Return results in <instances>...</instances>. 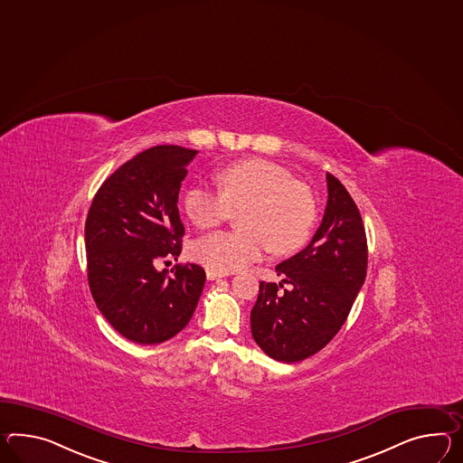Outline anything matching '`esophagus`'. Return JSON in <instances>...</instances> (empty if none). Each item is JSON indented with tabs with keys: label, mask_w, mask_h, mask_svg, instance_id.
Segmentation results:
<instances>
[{
	"label": "esophagus",
	"mask_w": 463,
	"mask_h": 463,
	"mask_svg": "<svg viewBox=\"0 0 463 463\" xmlns=\"http://www.w3.org/2000/svg\"><path fill=\"white\" fill-rule=\"evenodd\" d=\"M205 276H207L209 281H214V279H219V278H226L229 274L227 272L214 271V269H205Z\"/></svg>",
	"instance_id": "obj_1"
}]
</instances>
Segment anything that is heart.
I'll return each mask as SVG.
<instances>
[{"mask_svg": "<svg viewBox=\"0 0 463 463\" xmlns=\"http://www.w3.org/2000/svg\"><path fill=\"white\" fill-rule=\"evenodd\" d=\"M219 194L191 187L184 209L192 224L214 229L239 211L234 232H215L192 246V256L207 269L232 272L260 260L268 249L288 256L305 246L315 227L311 189L289 170L264 158H246L217 172Z\"/></svg>", "mask_w": 463, "mask_h": 463, "instance_id": "1", "label": "heart"}]
</instances>
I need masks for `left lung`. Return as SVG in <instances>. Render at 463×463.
Instances as JSON below:
<instances>
[{
  "label": "left lung",
  "instance_id": "obj_1",
  "mask_svg": "<svg viewBox=\"0 0 463 463\" xmlns=\"http://www.w3.org/2000/svg\"><path fill=\"white\" fill-rule=\"evenodd\" d=\"M327 203L313 241L276 266L282 281H260L250 311L252 338L272 360L296 363L336 336L366 278L368 246L360 211L326 174Z\"/></svg>",
  "mask_w": 463,
  "mask_h": 463
}]
</instances>
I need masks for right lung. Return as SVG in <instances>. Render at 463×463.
I'll use <instances>...</instances> for the list:
<instances>
[{"label":"right lung","mask_w":463,"mask_h":463,"mask_svg":"<svg viewBox=\"0 0 463 463\" xmlns=\"http://www.w3.org/2000/svg\"><path fill=\"white\" fill-rule=\"evenodd\" d=\"M197 150L157 146L125 162L103 182L85 222L89 286L97 307L122 336L158 345L187 326L203 293L197 264L157 271L182 250L177 209Z\"/></svg>","instance_id":"1"}]
</instances>
